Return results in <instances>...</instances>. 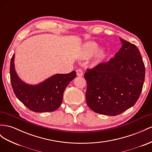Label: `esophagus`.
Listing matches in <instances>:
<instances>
[{
    "label": "esophagus",
    "instance_id": "esophagus-1",
    "mask_svg": "<svg viewBox=\"0 0 152 152\" xmlns=\"http://www.w3.org/2000/svg\"><path fill=\"white\" fill-rule=\"evenodd\" d=\"M76 72H77V76L82 77V76L83 75V70H82L81 69H77Z\"/></svg>",
    "mask_w": 152,
    "mask_h": 152
}]
</instances>
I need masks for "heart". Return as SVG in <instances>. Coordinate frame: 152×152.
<instances>
[{"mask_svg":"<svg viewBox=\"0 0 152 152\" xmlns=\"http://www.w3.org/2000/svg\"><path fill=\"white\" fill-rule=\"evenodd\" d=\"M98 48V45L94 42H89L86 43L83 45V51H82L81 56L83 59H88L93 56ZM104 56V51L100 49L98 50L94 57V61L95 63L100 61Z\"/></svg>","mask_w":152,"mask_h":152,"instance_id":"b5f03b06","label":"heart"}]
</instances>
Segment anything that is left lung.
Segmentation results:
<instances>
[{"instance_id": "1", "label": "left lung", "mask_w": 152, "mask_h": 152, "mask_svg": "<svg viewBox=\"0 0 152 152\" xmlns=\"http://www.w3.org/2000/svg\"><path fill=\"white\" fill-rule=\"evenodd\" d=\"M121 48L108 62L88 69L86 102L94 112L116 116L136 103L142 91L145 67L139 49L120 38Z\"/></svg>"}]
</instances>
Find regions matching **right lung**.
<instances>
[{"mask_svg":"<svg viewBox=\"0 0 152 152\" xmlns=\"http://www.w3.org/2000/svg\"><path fill=\"white\" fill-rule=\"evenodd\" d=\"M15 54L10 63V79L16 96L24 105L35 113L52 112L63 102V93L76 77V72L56 74L36 85L25 83L20 79L15 68Z\"/></svg>","mask_w":152,"mask_h":152,"instance_id":"obj_1","label":"right lung"}]
</instances>
